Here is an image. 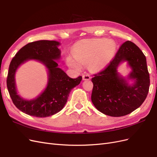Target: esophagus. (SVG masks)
Instances as JSON below:
<instances>
[{"instance_id":"obj_1","label":"esophagus","mask_w":157,"mask_h":157,"mask_svg":"<svg viewBox=\"0 0 157 157\" xmlns=\"http://www.w3.org/2000/svg\"><path fill=\"white\" fill-rule=\"evenodd\" d=\"M90 78H91V77H90L88 74L82 75V79L84 80H90Z\"/></svg>"}]
</instances>
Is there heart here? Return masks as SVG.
Listing matches in <instances>:
<instances>
[{
	"label": "heart",
	"instance_id": "obj_1",
	"mask_svg": "<svg viewBox=\"0 0 157 157\" xmlns=\"http://www.w3.org/2000/svg\"><path fill=\"white\" fill-rule=\"evenodd\" d=\"M116 52V44L111 40L99 39L78 42L73 47V57L68 58L69 64L80 69L82 64L89 63L93 71H101L111 62Z\"/></svg>",
	"mask_w": 157,
	"mask_h": 157
}]
</instances>
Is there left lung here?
Returning <instances> with one entry per match:
<instances>
[{
	"label": "left lung",
	"instance_id": "left-lung-1",
	"mask_svg": "<svg viewBox=\"0 0 157 157\" xmlns=\"http://www.w3.org/2000/svg\"><path fill=\"white\" fill-rule=\"evenodd\" d=\"M124 62L131 69L126 78L117 72ZM92 82V101L98 111L111 117L128 115L141 105L149 92L150 79L145 56L134 43L128 40L108 67L95 75Z\"/></svg>",
	"mask_w": 157,
	"mask_h": 157
}]
</instances>
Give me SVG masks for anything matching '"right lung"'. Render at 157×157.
Returning a JSON list of instances; mask_svg holds the SVG:
<instances>
[{
  "mask_svg": "<svg viewBox=\"0 0 157 157\" xmlns=\"http://www.w3.org/2000/svg\"><path fill=\"white\" fill-rule=\"evenodd\" d=\"M60 42L55 40H38L26 44L17 52L12 59L7 77V88L16 107L27 115L47 117L62 109L67 101L71 90L78 85L82 77L72 78L58 67L61 58ZM30 60L44 64L48 72V82L45 89L36 98L26 100L18 94L15 75L17 69Z\"/></svg>",
  "mask_w": 157,
  "mask_h": 157,
  "instance_id": "1",
  "label": "right lung"
}]
</instances>
